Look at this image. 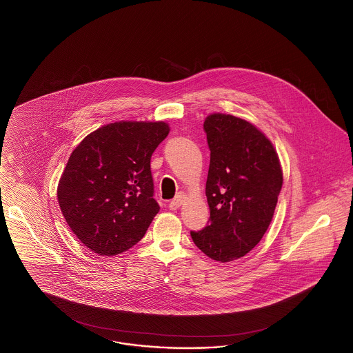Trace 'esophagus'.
Instances as JSON below:
<instances>
[{"label":"esophagus","instance_id":"1","mask_svg":"<svg viewBox=\"0 0 353 353\" xmlns=\"http://www.w3.org/2000/svg\"><path fill=\"white\" fill-rule=\"evenodd\" d=\"M185 194L183 192H179L173 199L171 201V203H170V208L171 210H177V208H180V205L183 203V201H185Z\"/></svg>","mask_w":353,"mask_h":353}]
</instances>
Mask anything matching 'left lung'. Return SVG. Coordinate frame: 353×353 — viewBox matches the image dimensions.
<instances>
[{"label":"left lung","mask_w":353,"mask_h":353,"mask_svg":"<svg viewBox=\"0 0 353 353\" xmlns=\"http://www.w3.org/2000/svg\"><path fill=\"white\" fill-rule=\"evenodd\" d=\"M203 128L211 151L210 221L190 234L207 256L228 263L245 256L265 234L283 177L272 142L247 120L212 114Z\"/></svg>","instance_id":"left-lung-1"}]
</instances>
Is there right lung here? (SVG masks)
<instances>
[{
  "label": "right lung",
  "instance_id": "1",
  "mask_svg": "<svg viewBox=\"0 0 353 353\" xmlns=\"http://www.w3.org/2000/svg\"><path fill=\"white\" fill-rule=\"evenodd\" d=\"M168 133L164 121H117L88 134L72 151L58 183V203L93 252L127 251L159 212L150 161Z\"/></svg>",
  "mask_w": 353,
  "mask_h": 353
}]
</instances>
